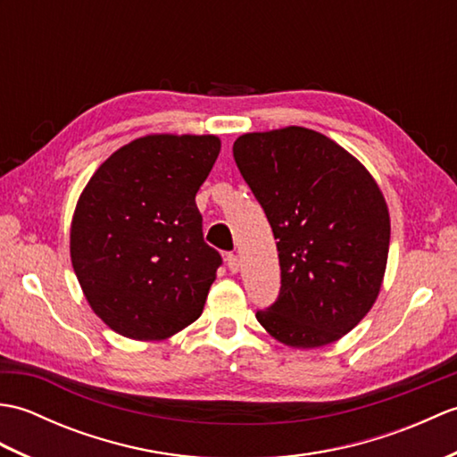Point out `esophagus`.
<instances>
[{
    "label": "esophagus",
    "instance_id": "esophagus-1",
    "mask_svg": "<svg viewBox=\"0 0 457 457\" xmlns=\"http://www.w3.org/2000/svg\"><path fill=\"white\" fill-rule=\"evenodd\" d=\"M226 265H228L231 273H237V270H239V257L236 253H228L226 255Z\"/></svg>",
    "mask_w": 457,
    "mask_h": 457
}]
</instances>
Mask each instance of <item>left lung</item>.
I'll return each instance as SVG.
<instances>
[{"mask_svg":"<svg viewBox=\"0 0 457 457\" xmlns=\"http://www.w3.org/2000/svg\"><path fill=\"white\" fill-rule=\"evenodd\" d=\"M234 159L278 251L280 293L259 324L288 347L337 342L383 285L391 218L381 188L342 145L298 125L241 135Z\"/></svg>","mask_w":457,"mask_h":457,"instance_id":"obj_1","label":"left lung"}]
</instances>
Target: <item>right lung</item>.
Instances as JSON below:
<instances>
[{"label": "right lung", "mask_w": 457, "mask_h": 457, "mask_svg": "<svg viewBox=\"0 0 457 457\" xmlns=\"http://www.w3.org/2000/svg\"><path fill=\"white\" fill-rule=\"evenodd\" d=\"M220 149L216 135L151 133L110 154L84 187L71 259L113 332L161 342L200 318L221 257L204 244L196 192Z\"/></svg>", "instance_id": "add662e5"}]
</instances>
